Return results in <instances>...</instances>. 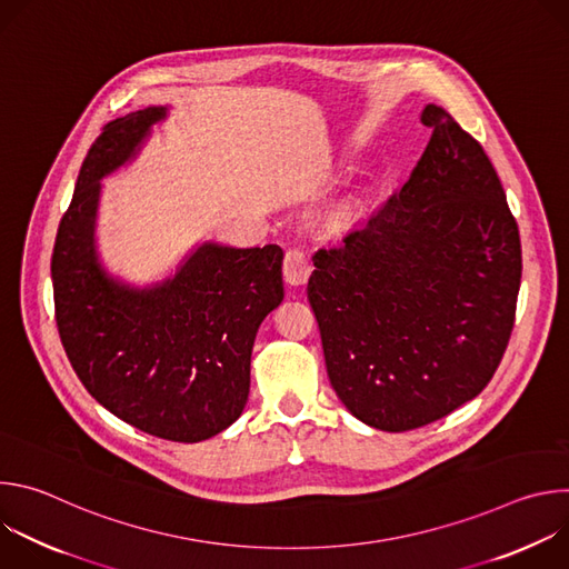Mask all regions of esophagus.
<instances>
[{
    "mask_svg": "<svg viewBox=\"0 0 569 569\" xmlns=\"http://www.w3.org/2000/svg\"><path fill=\"white\" fill-rule=\"evenodd\" d=\"M308 277H310V261L306 252L299 248H290L283 257V279L292 286H301L308 281Z\"/></svg>",
    "mask_w": 569,
    "mask_h": 569,
    "instance_id": "34e87169",
    "label": "esophagus"
}]
</instances>
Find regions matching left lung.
Instances as JSON below:
<instances>
[{"mask_svg":"<svg viewBox=\"0 0 569 569\" xmlns=\"http://www.w3.org/2000/svg\"><path fill=\"white\" fill-rule=\"evenodd\" d=\"M430 141L400 191L317 250L308 301L331 385L362 423L405 432L493 378L522 277L518 222L481 143L428 106Z\"/></svg>","mask_w":569,"mask_h":569,"instance_id":"1","label":"left lung"}]
</instances>
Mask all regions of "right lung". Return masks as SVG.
Masks as SVG:
<instances>
[{
  "label": "right lung",
  "mask_w": 569,
  "mask_h": 569,
  "mask_svg": "<svg viewBox=\"0 0 569 569\" xmlns=\"http://www.w3.org/2000/svg\"><path fill=\"white\" fill-rule=\"evenodd\" d=\"M161 117L164 108H146L114 119L88 150L53 242L56 327L76 376L106 410L152 437L196 443L246 408L257 331L283 299V250L209 242L150 290L106 277L92 246L99 180Z\"/></svg>",
  "instance_id": "obj_1"
}]
</instances>
